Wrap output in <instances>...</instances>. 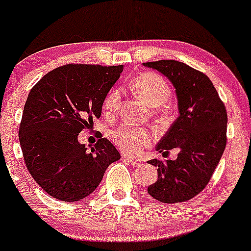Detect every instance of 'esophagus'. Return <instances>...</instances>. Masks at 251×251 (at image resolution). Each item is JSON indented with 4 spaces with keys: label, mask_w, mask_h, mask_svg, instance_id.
Segmentation results:
<instances>
[{
    "label": "esophagus",
    "mask_w": 251,
    "mask_h": 251,
    "mask_svg": "<svg viewBox=\"0 0 251 251\" xmlns=\"http://www.w3.org/2000/svg\"><path fill=\"white\" fill-rule=\"evenodd\" d=\"M123 158H125L126 161L128 162L129 164H131V165H133V167H139V165L141 164V162H140V161H138V159L133 158V157H129V156H123Z\"/></svg>",
    "instance_id": "34e87169"
}]
</instances>
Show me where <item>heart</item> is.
I'll list each match as a JSON object with an SVG mask.
<instances>
[{"mask_svg": "<svg viewBox=\"0 0 251 251\" xmlns=\"http://www.w3.org/2000/svg\"><path fill=\"white\" fill-rule=\"evenodd\" d=\"M130 88L134 94L153 107L157 113H163L161 106L167 101L172 94L169 84L161 75L156 72H143L134 77L130 82ZM122 101V90L120 88H112L105 97L102 107L107 115H113L118 111ZM113 143L118 149L129 154H138L145 147L150 146L153 141V135L150 130L140 126H123L112 133Z\"/></svg>", "mask_w": 251, "mask_h": 251, "instance_id": "heart-1", "label": "heart"}]
</instances>
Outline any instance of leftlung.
Listing matches in <instances>:
<instances>
[{
    "instance_id": "left-lung-1",
    "label": "left lung",
    "mask_w": 251,
    "mask_h": 251,
    "mask_svg": "<svg viewBox=\"0 0 251 251\" xmlns=\"http://www.w3.org/2000/svg\"><path fill=\"white\" fill-rule=\"evenodd\" d=\"M168 77L175 87L179 117L157 145L165 157L179 149L175 161L151 159L158 167V179L147 192L163 203L190 201L210 181L226 147L227 112L206 75L176 60L144 63Z\"/></svg>"
}]
</instances>
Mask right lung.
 <instances>
[{"mask_svg":"<svg viewBox=\"0 0 251 251\" xmlns=\"http://www.w3.org/2000/svg\"><path fill=\"white\" fill-rule=\"evenodd\" d=\"M123 66L68 64L42 77L25 102L19 141L31 176L49 196L76 202L99 186L105 170L121 158L107 139L88 151L78 134L101 116L108 90Z\"/></svg>","mask_w":251,"mask_h":251,"instance_id":"add662e5","label":"right lung"}]
</instances>
